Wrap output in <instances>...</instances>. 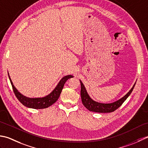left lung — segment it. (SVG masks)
Returning <instances> with one entry per match:
<instances>
[{"label":"left lung","mask_w":148,"mask_h":148,"mask_svg":"<svg viewBox=\"0 0 148 148\" xmlns=\"http://www.w3.org/2000/svg\"><path fill=\"white\" fill-rule=\"evenodd\" d=\"M81 84V99H82V102L87 109L90 111L95 112H100V113H107V112H112L117 109L121 105L123 102H124L126 98H127L131 92L133 91L135 87V84L132 87V88L130 90V91L126 94L125 96H123L122 98H121L119 100H117L112 103H100L98 102L95 101L94 100L89 97V95L87 94L86 89L84 87V84L80 81Z\"/></svg>","instance_id":"1"}]
</instances>
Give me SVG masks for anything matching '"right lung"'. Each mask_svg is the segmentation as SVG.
<instances>
[{
  "label": "right lung",
  "mask_w": 148,
  "mask_h": 148,
  "mask_svg": "<svg viewBox=\"0 0 148 148\" xmlns=\"http://www.w3.org/2000/svg\"><path fill=\"white\" fill-rule=\"evenodd\" d=\"M8 76L9 78H10V80L12 87H13L14 93L17 99H18L24 106H26L29 108H35V109H41V108H47L55 103L57 99H58L60 95H61L65 82L67 81L68 79H69V78L73 77L72 75H67V76L63 77L62 79L60 80L58 85L56 86L53 91L49 95L45 96V97L30 98L25 97V96H24L18 91V90L15 88L13 82H12L10 75H9V73Z\"/></svg>",
  "instance_id": "right-lung-1"
}]
</instances>
